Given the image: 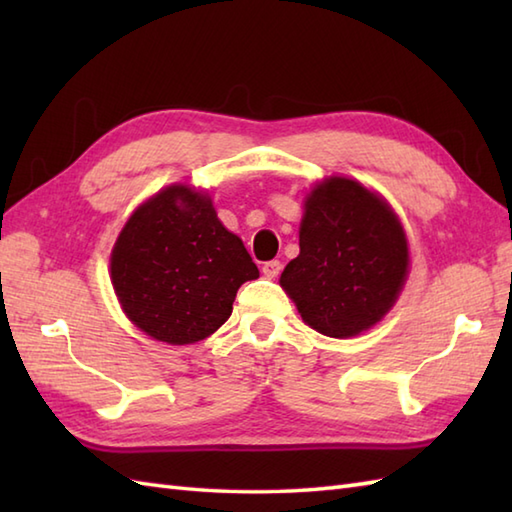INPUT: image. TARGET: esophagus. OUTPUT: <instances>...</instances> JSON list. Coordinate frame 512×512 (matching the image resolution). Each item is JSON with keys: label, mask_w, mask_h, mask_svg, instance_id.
<instances>
[{"label": "esophagus", "mask_w": 512, "mask_h": 512, "mask_svg": "<svg viewBox=\"0 0 512 512\" xmlns=\"http://www.w3.org/2000/svg\"><path fill=\"white\" fill-rule=\"evenodd\" d=\"M262 273H264V277H268V279H275V277L281 273V264L277 262V259H273V262H266V264L262 266Z\"/></svg>", "instance_id": "esophagus-1"}]
</instances>
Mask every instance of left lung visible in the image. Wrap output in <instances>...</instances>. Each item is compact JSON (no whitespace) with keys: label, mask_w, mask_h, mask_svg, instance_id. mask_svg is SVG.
I'll return each mask as SVG.
<instances>
[{"label":"left lung","mask_w":512,"mask_h":512,"mask_svg":"<svg viewBox=\"0 0 512 512\" xmlns=\"http://www.w3.org/2000/svg\"><path fill=\"white\" fill-rule=\"evenodd\" d=\"M407 273V235L394 209L361 182L332 176L308 193L299 255L279 284L312 330L350 339L385 317Z\"/></svg>","instance_id":"left-lung-1"}]
</instances>
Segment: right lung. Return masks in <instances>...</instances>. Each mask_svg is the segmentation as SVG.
I'll use <instances>...</instances> for the list:
<instances>
[{"label": "right lung", "instance_id": "add662e5", "mask_svg": "<svg viewBox=\"0 0 512 512\" xmlns=\"http://www.w3.org/2000/svg\"><path fill=\"white\" fill-rule=\"evenodd\" d=\"M110 273L127 319L169 345L211 336L231 317L239 286L259 277L209 195L187 184L138 206L116 239Z\"/></svg>", "mask_w": 512, "mask_h": 512}]
</instances>
